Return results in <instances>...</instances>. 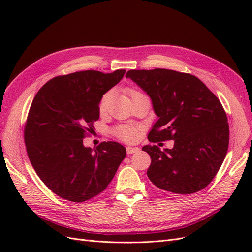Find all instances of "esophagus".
Listing matches in <instances>:
<instances>
[{"instance_id":"1","label":"esophagus","mask_w":252,"mask_h":252,"mask_svg":"<svg viewBox=\"0 0 252 252\" xmlns=\"http://www.w3.org/2000/svg\"><path fill=\"white\" fill-rule=\"evenodd\" d=\"M126 150H127V154H128V155H132V154H135V152H138V151H139V148H138V147H130V146H128V147L126 148Z\"/></svg>"}]
</instances>
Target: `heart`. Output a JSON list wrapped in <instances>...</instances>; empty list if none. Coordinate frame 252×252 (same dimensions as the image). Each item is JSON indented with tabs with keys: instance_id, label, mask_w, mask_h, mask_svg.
Returning a JSON list of instances; mask_svg holds the SVG:
<instances>
[{
	"instance_id": "b5f03b06",
	"label": "heart",
	"mask_w": 252,
	"mask_h": 252,
	"mask_svg": "<svg viewBox=\"0 0 252 252\" xmlns=\"http://www.w3.org/2000/svg\"><path fill=\"white\" fill-rule=\"evenodd\" d=\"M130 95H134L136 94H141L139 91L136 90H130ZM111 100V93L108 91V93H106L100 101V105H98V108H100L101 112H105L107 110L109 103ZM114 134H116L119 139L123 140L125 142L128 143H131V142H135L138 140L139 135H140V129L135 126H130V125H122L117 127L114 129Z\"/></svg>"
}]
</instances>
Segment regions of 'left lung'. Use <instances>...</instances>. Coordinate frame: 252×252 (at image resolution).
<instances>
[{
  "label": "left lung",
  "instance_id": "1",
  "mask_svg": "<svg viewBox=\"0 0 252 252\" xmlns=\"http://www.w3.org/2000/svg\"><path fill=\"white\" fill-rule=\"evenodd\" d=\"M146 93L158 118L151 143L173 140L171 149L146 145L149 180L165 191L186 195L200 191L216 177L229 144L227 116L219 98L196 77L169 69L129 70Z\"/></svg>",
  "mask_w": 252,
  "mask_h": 252
}]
</instances>
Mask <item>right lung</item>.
Returning a JSON list of instances; mask_svg holds the SVG:
<instances>
[{
    "mask_svg": "<svg viewBox=\"0 0 252 252\" xmlns=\"http://www.w3.org/2000/svg\"><path fill=\"white\" fill-rule=\"evenodd\" d=\"M112 73L79 71L53 78L37 91L24 130L26 150L36 174L53 193L80 203L108 186L126 149L117 142L85 147L83 139L94 131L100 101L123 79Z\"/></svg>",
    "mask_w": 252,
    "mask_h": 252,
    "instance_id": "obj_1",
    "label": "right lung"
}]
</instances>
